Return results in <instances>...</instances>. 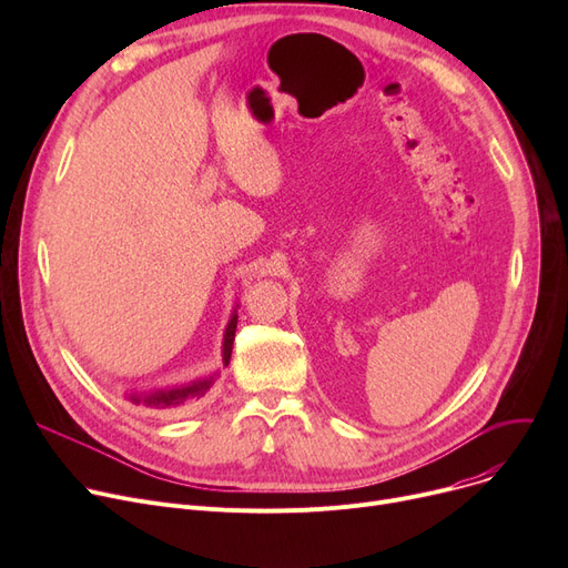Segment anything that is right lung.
Segmentation results:
<instances>
[{"label":"right lung","instance_id":"1","mask_svg":"<svg viewBox=\"0 0 568 568\" xmlns=\"http://www.w3.org/2000/svg\"><path fill=\"white\" fill-rule=\"evenodd\" d=\"M234 332H236V315H232L227 332H225V345H223V362L225 366L230 364L232 356V343H234ZM212 386V377L206 379H197L193 384L179 386V389H170V392H156V394H146V396H131L133 403H144L146 407H154L161 412H174V409H184L197 400H202Z\"/></svg>","mask_w":568,"mask_h":568}]
</instances>
